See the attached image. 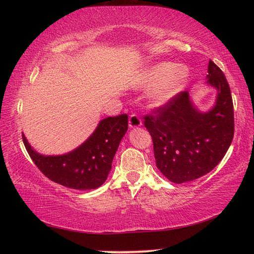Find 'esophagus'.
<instances>
[{"instance_id": "esophagus-1", "label": "esophagus", "mask_w": 254, "mask_h": 254, "mask_svg": "<svg viewBox=\"0 0 254 254\" xmlns=\"http://www.w3.org/2000/svg\"><path fill=\"white\" fill-rule=\"evenodd\" d=\"M142 126V120L139 118V115L131 114L128 118V127H139Z\"/></svg>"}]
</instances>
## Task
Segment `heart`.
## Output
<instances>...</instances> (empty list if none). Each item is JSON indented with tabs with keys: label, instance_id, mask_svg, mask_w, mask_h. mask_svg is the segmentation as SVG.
Segmentation results:
<instances>
[{
	"label": "heart",
	"instance_id": "heart-1",
	"mask_svg": "<svg viewBox=\"0 0 254 254\" xmlns=\"http://www.w3.org/2000/svg\"><path fill=\"white\" fill-rule=\"evenodd\" d=\"M168 63L158 64L150 68L144 77L143 85L150 87L156 86L151 93V98L156 105H165L182 89L187 77V71L184 68H176Z\"/></svg>",
	"mask_w": 254,
	"mask_h": 254
}]
</instances>
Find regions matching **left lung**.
Segmentation results:
<instances>
[{
    "label": "left lung",
    "instance_id": "1",
    "mask_svg": "<svg viewBox=\"0 0 254 254\" xmlns=\"http://www.w3.org/2000/svg\"><path fill=\"white\" fill-rule=\"evenodd\" d=\"M207 83L217 89L216 104L207 113L192 106L187 91L144 115L158 169L182 184L208 174L218 165L234 136L231 89L221 68L209 60Z\"/></svg>",
    "mask_w": 254,
    "mask_h": 254
}]
</instances>
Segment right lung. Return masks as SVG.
<instances>
[{
	"instance_id": "1",
	"label": "right lung",
	"mask_w": 254,
	"mask_h": 254,
	"mask_svg": "<svg viewBox=\"0 0 254 254\" xmlns=\"http://www.w3.org/2000/svg\"><path fill=\"white\" fill-rule=\"evenodd\" d=\"M127 130V115L102 120L85 143L64 156L45 157L33 151L22 135L24 147L34 165L47 178L74 189H95L109 176L112 161Z\"/></svg>"
}]
</instances>
